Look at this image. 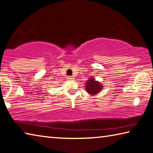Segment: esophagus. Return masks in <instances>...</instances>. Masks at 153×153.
Returning <instances> with one entry per match:
<instances>
[{
  "instance_id": "esophagus-1",
  "label": "esophagus",
  "mask_w": 153,
  "mask_h": 153,
  "mask_svg": "<svg viewBox=\"0 0 153 153\" xmlns=\"http://www.w3.org/2000/svg\"><path fill=\"white\" fill-rule=\"evenodd\" d=\"M67 79H68V80H72V79H73V77H72V76H68V77H67Z\"/></svg>"
}]
</instances>
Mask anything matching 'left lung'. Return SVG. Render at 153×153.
Returning <instances> with one entry per match:
<instances>
[{
    "label": "left lung",
    "instance_id": "left-lung-1",
    "mask_svg": "<svg viewBox=\"0 0 153 153\" xmlns=\"http://www.w3.org/2000/svg\"><path fill=\"white\" fill-rule=\"evenodd\" d=\"M86 90L91 95H95L101 91L103 86L100 82L96 81L94 78H91L86 82Z\"/></svg>",
    "mask_w": 153,
    "mask_h": 153
}]
</instances>
